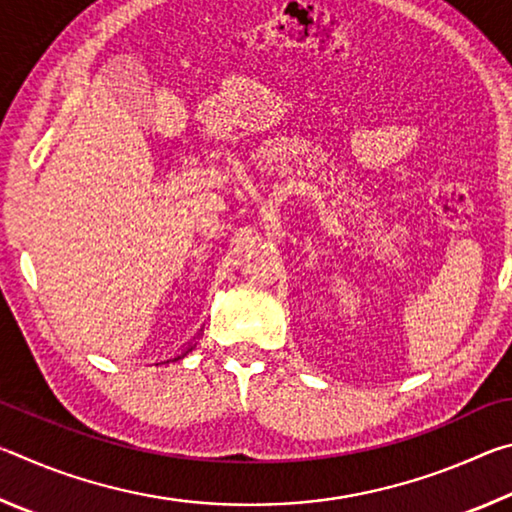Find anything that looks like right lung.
Listing matches in <instances>:
<instances>
[{
	"label": "right lung",
	"instance_id": "right-lung-1",
	"mask_svg": "<svg viewBox=\"0 0 512 512\" xmlns=\"http://www.w3.org/2000/svg\"><path fill=\"white\" fill-rule=\"evenodd\" d=\"M185 354H187V352H183V354H180V357H176V359H183V357H185ZM176 359H173V361H176Z\"/></svg>",
	"mask_w": 512,
	"mask_h": 512
}]
</instances>
